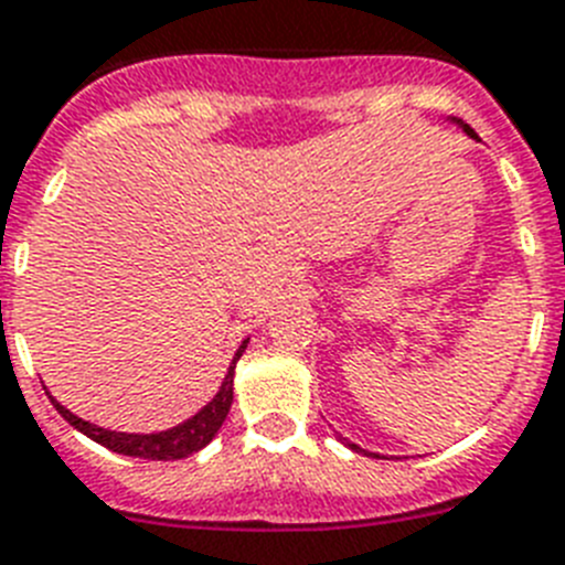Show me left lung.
I'll return each instance as SVG.
<instances>
[{
  "label": "left lung",
  "mask_w": 565,
  "mask_h": 565,
  "mask_svg": "<svg viewBox=\"0 0 565 565\" xmlns=\"http://www.w3.org/2000/svg\"><path fill=\"white\" fill-rule=\"evenodd\" d=\"M451 122H457V126H459V129H462V131H466V135H468V137H473V140H477V131H473V129H471V126H468V122H462V120H457V117H451ZM335 436H339V439H341V443H344V445H348V448H353V451H355V454H367V457H376V459H385V457H379V454H371V451H364V448H359V445H355V443H350V439H344V436H341V434H335Z\"/></svg>",
  "instance_id": "8db88e82"
}]
</instances>
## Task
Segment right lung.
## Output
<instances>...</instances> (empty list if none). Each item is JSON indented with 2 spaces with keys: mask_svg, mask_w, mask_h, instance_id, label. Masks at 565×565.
Returning a JSON list of instances; mask_svg holds the SVG:
<instances>
[{
  "mask_svg": "<svg viewBox=\"0 0 565 565\" xmlns=\"http://www.w3.org/2000/svg\"><path fill=\"white\" fill-rule=\"evenodd\" d=\"M246 344H249V339L241 341V348L235 350V355H232V364H230V371H226L224 382H221L215 396H212V399L206 402L198 414L183 419L180 425H174V428L154 430V434H126V430L99 428V425H94V422L83 419V416L77 414H71L68 407L60 405L49 391L45 393H49V399L54 402V407L63 414V419L68 422L71 428H77L79 434H85L88 439H94V443H99L103 448H108V451L122 454V457L160 459V462H169V459H186L192 457L194 451L206 448V445L215 439L217 430H221V425H224L226 414H230V407H232V379H235V364H238V359L244 355Z\"/></svg>",
  "mask_w": 565,
  "mask_h": 565,
  "instance_id": "1",
  "label": "right lung"
}]
</instances>
